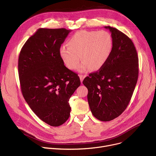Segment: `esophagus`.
Here are the masks:
<instances>
[{"instance_id":"obj_1","label":"esophagus","mask_w":156,"mask_h":156,"mask_svg":"<svg viewBox=\"0 0 156 156\" xmlns=\"http://www.w3.org/2000/svg\"><path fill=\"white\" fill-rule=\"evenodd\" d=\"M79 76H80V79L81 83H82L83 81V79H84V78H85V76H84V75H80Z\"/></svg>"}]
</instances>
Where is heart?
<instances>
[{"instance_id": "1", "label": "heart", "mask_w": 156, "mask_h": 156, "mask_svg": "<svg viewBox=\"0 0 156 156\" xmlns=\"http://www.w3.org/2000/svg\"><path fill=\"white\" fill-rule=\"evenodd\" d=\"M67 45L60 49V56L66 68L76 69L81 59L80 72L90 69L96 72L108 60L112 49V39L105 30H80L69 39Z\"/></svg>"}]
</instances>
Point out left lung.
<instances>
[{
    "label": "left lung",
    "mask_w": 156,
    "mask_h": 156,
    "mask_svg": "<svg viewBox=\"0 0 156 156\" xmlns=\"http://www.w3.org/2000/svg\"><path fill=\"white\" fill-rule=\"evenodd\" d=\"M112 39V49L105 66L90 73L83 83L88 90L93 115L109 121L122 114L133 96L137 81L139 60L132 40L115 28L105 27Z\"/></svg>",
    "instance_id": "obj_1"
}]
</instances>
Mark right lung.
<instances>
[{
    "label": "right lung",
    "instance_id": "obj_1",
    "mask_svg": "<svg viewBox=\"0 0 156 156\" xmlns=\"http://www.w3.org/2000/svg\"><path fill=\"white\" fill-rule=\"evenodd\" d=\"M71 30L41 28L23 45L19 57L21 91L35 114L51 126L69 117V100L81 82L60 56L61 45Z\"/></svg>",
    "mask_w": 156,
    "mask_h": 156
}]
</instances>
